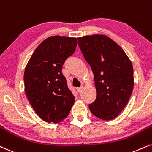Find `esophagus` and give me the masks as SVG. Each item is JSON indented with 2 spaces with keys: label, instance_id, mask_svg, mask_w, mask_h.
Returning a JSON list of instances; mask_svg holds the SVG:
<instances>
[{
  "label": "esophagus",
  "instance_id": "34e87169",
  "mask_svg": "<svg viewBox=\"0 0 152 152\" xmlns=\"http://www.w3.org/2000/svg\"><path fill=\"white\" fill-rule=\"evenodd\" d=\"M76 89L78 93H81L82 90H83V87H77V88H76Z\"/></svg>",
  "mask_w": 152,
  "mask_h": 152
}]
</instances>
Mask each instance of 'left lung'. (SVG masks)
I'll return each mask as SVG.
<instances>
[{
  "mask_svg": "<svg viewBox=\"0 0 152 152\" xmlns=\"http://www.w3.org/2000/svg\"><path fill=\"white\" fill-rule=\"evenodd\" d=\"M83 55L94 74L96 99L91 112L104 120L115 118L128 103L134 86L133 67L124 50L104 34L78 38Z\"/></svg>",
  "mask_w": 152,
  "mask_h": 152,
  "instance_id": "8db88e82",
  "label": "left lung"
}]
</instances>
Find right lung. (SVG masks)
Masks as SVG:
<instances>
[{
  "label": "right lung",
  "mask_w": 152,
  "mask_h": 152,
  "mask_svg": "<svg viewBox=\"0 0 152 152\" xmlns=\"http://www.w3.org/2000/svg\"><path fill=\"white\" fill-rule=\"evenodd\" d=\"M76 37L52 36L37 47L24 73L25 91L32 108L47 122L69 115L75 99L62 74L65 60L76 50Z\"/></svg>",
  "instance_id": "right-lung-1"
}]
</instances>
